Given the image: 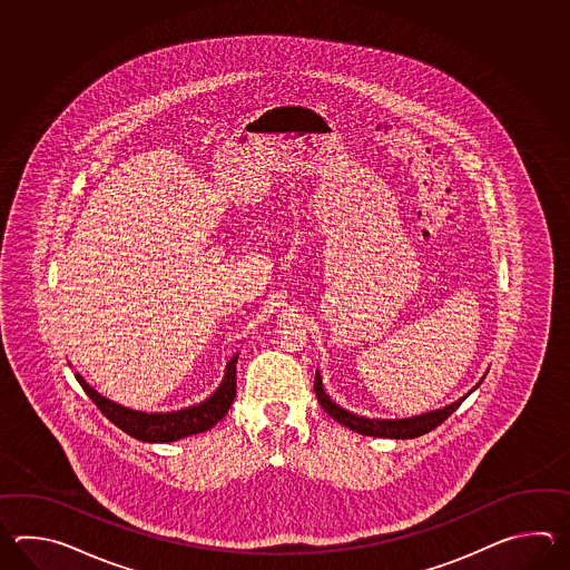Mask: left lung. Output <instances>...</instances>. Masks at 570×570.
Listing matches in <instances>:
<instances>
[{
    "label": "left lung",
    "instance_id": "obj_1",
    "mask_svg": "<svg viewBox=\"0 0 570 570\" xmlns=\"http://www.w3.org/2000/svg\"><path fill=\"white\" fill-rule=\"evenodd\" d=\"M483 383V379L476 383V387ZM473 387V391L474 389ZM315 395L320 405L324 407L327 415H332L338 424L351 428L352 432H358L363 436L375 438H393V440H407V438L424 436L428 432H432L434 428L442 424L444 420H449L452 413L459 410L462 401L466 400V395H471V391L454 403H450L442 410H434V412L422 413V415H413V417H405V420H371V417H361L354 413L342 410L334 401L330 400L324 385H322V376L320 371H315L314 381Z\"/></svg>",
    "mask_w": 570,
    "mask_h": 570
}]
</instances>
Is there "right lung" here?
Instances as JSON below:
<instances>
[{
	"instance_id": "1",
	"label": "right lung",
	"mask_w": 570,
	"mask_h": 570,
	"mask_svg": "<svg viewBox=\"0 0 570 570\" xmlns=\"http://www.w3.org/2000/svg\"><path fill=\"white\" fill-rule=\"evenodd\" d=\"M236 361H238V354H234L228 361L219 387L206 401L185 410L167 413L136 412L130 407H124L120 403L99 395L96 389L89 387V383L79 373L75 376L89 395V400L99 407V412L104 413L111 424L118 425L121 432L142 442L163 444V442H175L181 438L202 434L218 424L219 420L228 413L232 401L236 397Z\"/></svg>"
}]
</instances>
